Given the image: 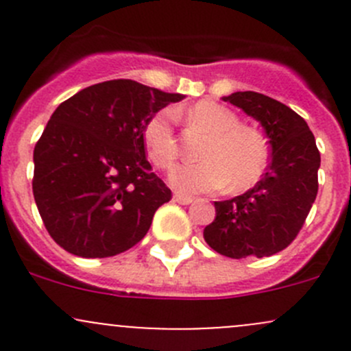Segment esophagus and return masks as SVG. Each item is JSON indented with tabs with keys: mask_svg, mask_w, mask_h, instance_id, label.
I'll return each instance as SVG.
<instances>
[{
	"mask_svg": "<svg viewBox=\"0 0 351 351\" xmlns=\"http://www.w3.org/2000/svg\"><path fill=\"white\" fill-rule=\"evenodd\" d=\"M173 198H175V202H178V204H182V205H189V204H192V202H193L192 197L183 195V193H175Z\"/></svg>",
	"mask_w": 351,
	"mask_h": 351,
	"instance_id": "obj_1",
	"label": "esophagus"
}]
</instances>
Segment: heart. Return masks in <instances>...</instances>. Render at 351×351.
I'll list each match as a JSON object with an SVG mask.
<instances>
[{"label": "heart", "instance_id": "heart-1", "mask_svg": "<svg viewBox=\"0 0 351 351\" xmlns=\"http://www.w3.org/2000/svg\"><path fill=\"white\" fill-rule=\"evenodd\" d=\"M189 120L210 134L200 153L198 165L178 166L169 182L182 192H215L229 185L234 192L247 190L260 182L268 162V146L263 136L241 125L232 110L210 100H202L189 110ZM147 158L159 169H169L180 156L175 134V113L161 110L143 129Z\"/></svg>", "mask_w": 351, "mask_h": 351}]
</instances>
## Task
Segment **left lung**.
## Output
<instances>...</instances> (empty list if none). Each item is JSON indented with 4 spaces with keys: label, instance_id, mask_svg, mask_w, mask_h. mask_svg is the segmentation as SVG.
<instances>
[{
    "label": "left lung",
    "instance_id": "obj_1",
    "mask_svg": "<svg viewBox=\"0 0 351 351\" xmlns=\"http://www.w3.org/2000/svg\"><path fill=\"white\" fill-rule=\"evenodd\" d=\"M222 100L261 123L271 161L253 189L215 202V219L204 229V238L212 250L234 260L271 256L285 250L306 222L319 186L321 154L306 120L280 101L254 91Z\"/></svg>",
    "mask_w": 351,
    "mask_h": 351
}]
</instances>
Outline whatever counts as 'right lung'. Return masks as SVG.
<instances>
[{"mask_svg": "<svg viewBox=\"0 0 351 351\" xmlns=\"http://www.w3.org/2000/svg\"><path fill=\"white\" fill-rule=\"evenodd\" d=\"M183 95L132 80L77 91L52 113L34 149V190L45 229L83 258L123 253L147 234L171 190L151 169L147 120Z\"/></svg>", "mask_w": 351, "mask_h": 351, "instance_id": "obj_1", "label": "right lung"}]
</instances>
